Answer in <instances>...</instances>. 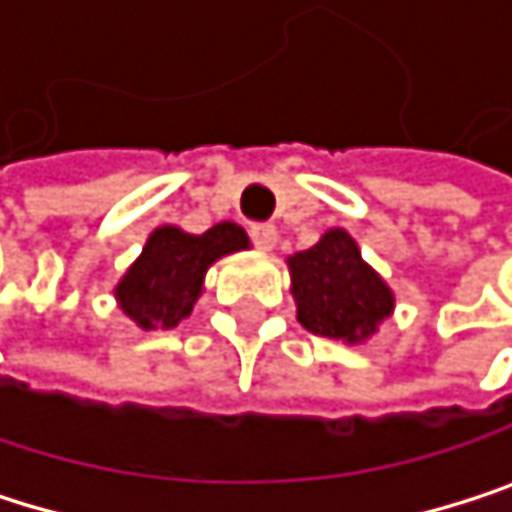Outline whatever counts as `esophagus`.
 <instances>
[{
  "label": "esophagus",
  "mask_w": 512,
  "mask_h": 512,
  "mask_svg": "<svg viewBox=\"0 0 512 512\" xmlns=\"http://www.w3.org/2000/svg\"><path fill=\"white\" fill-rule=\"evenodd\" d=\"M248 236H251L254 245L264 248V251H270V248L276 245V239H279V233H276L273 224H251V227H248Z\"/></svg>",
  "instance_id": "obj_1"
}]
</instances>
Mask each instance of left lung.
Masks as SVG:
<instances>
[{
  "label": "left lung",
  "instance_id": "obj_1",
  "mask_svg": "<svg viewBox=\"0 0 512 512\" xmlns=\"http://www.w3.org/2000/svg\"><path fill=\"white\" fill-rule=\"evenodd\" d=\"M300 324L315 336L363 342L393 312V294L360 258L345 230H330L318 245L288 261Z\"/></svg>",
  "mask_w": 512,
  "mask_h": 512
}]
</instances>
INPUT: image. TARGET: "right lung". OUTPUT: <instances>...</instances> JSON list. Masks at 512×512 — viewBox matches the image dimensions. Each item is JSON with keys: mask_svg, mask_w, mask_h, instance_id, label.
<instances>
[{"mask_svg": "<svg viewBox=\"0 0 512 512\" xmlns=\"http://www.w3.org/2000/svg\"><path fill=\"white\" fill-rule=\"evenodd\" d=\"M245 245L248 236L233 221H221L200 236L182 233L179 227H158L137 264L116 285L122 312L143 330L176 327L191 315L206 267Z\"/></svg>", "mask_w": 512, "mask_h": 512, "instance_id": "1", "label": "right lung"}]
</instances>
